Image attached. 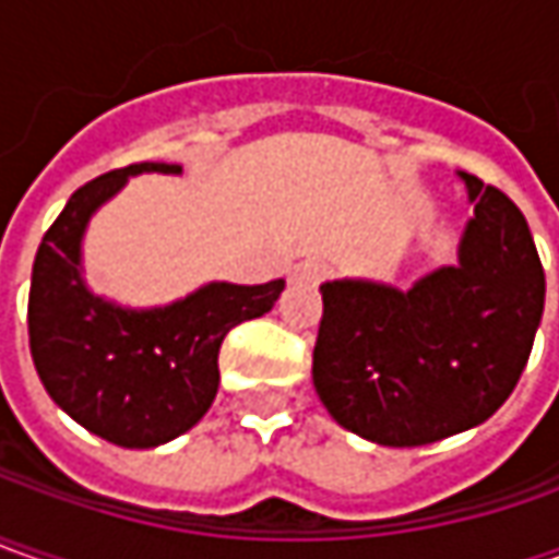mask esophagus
Wrapping results in <instances>:
<instances>
[{
	"label": "esophagus",
	"instance_id": "34e87169",
	"mask_svg": "<svg viewBox=\"0 0 559 559\" xmlns=\"http://www.w3.org/2000/svg\"><path fill=\"white\" fill-rule=\"evenodd\" d=\"M328 275H331V265L312 260V262H302V265H299L297 272H294V281H297V284H309V287H316V284H321V281L328 278Z\"/></svg>",
	"mask_w": 559,
	"mask_h": 559
}]
</instances>
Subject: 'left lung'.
Wrapping results in <instances>:
<instances>
[{"label":"left lung","instance_id":"8db88e82","mask_svg":"<svg viewBox=\"0 0 559 559\" xmlns=\"http://www.w3.org/2000/svg\"><path fill=\"white\" fill-rule=\"evenodd\" d=\"M473 219L457 265L412 290L321 284L312 380L349 433L412 449L489 420L523 374L545 312V269L526 216L504 191L461 173Z\"/></svg>","mask_w":559,"mask_h":559}]
</instances>
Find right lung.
Returning <instances> with one entry per match:
<instances>
[{
	"label": "right lung",
	"instance_id": "1",
	"mask_svg": "<svg viewBox=\"0 0 559 559\" xmlns=\"http://www.w3.org/2000/svg\"><path fill=\"white\" fill-rule=\"evenodd\" d=\"M182 173L176 164H132L70 194L33 260L29 356L58 408L123 449H154L188 433L219 390L225 334L265 316L284 281H213L160 309H123L95 297L80 275V243L92 213L129 176Z\"/></svg>",
	"mask_w": 559,
	"mask_h": 559
}]
</instances>
